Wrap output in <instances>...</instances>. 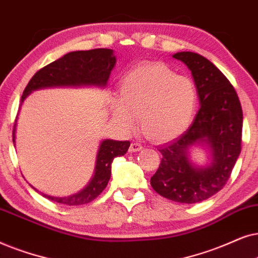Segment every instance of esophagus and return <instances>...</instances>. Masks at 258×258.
I'll use <instances>...</instances> for the list:
<instances>
[{
  "label": "esophagus",
  "mask_w": 258,
  "mask_h": 258,
  "mask_svg": "<svg viewBox=\"0 0 258 258\" xmlns=\"http://www.w3.org/2000/svg\"><path fill=\"white\" fill-rule=\"evenodd\" d=\"M143 150V145L139 143H132L131 146H130V152L135 153V152H139V151Z\"/></svg>",
  "instance_id": "34e87169"
}]
</instances>
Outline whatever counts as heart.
<instances>
[{"label":"heart","mask_w":258,"mask_h":258,"mask_svg":"<svg viewBox=\"0 0 258 258\" xmlns=\"http://www.w3.org/2000/svg\"><path fill=\"white\" fill-rule=\"evenodd\" d=\"M195 82L163 63H144L121 79L119 97L111 98L115 122L127 132L140 126L156 142H167L181 135L190 125L197 108Z\"/></svg>","instance_id":"1"}]
</instances>
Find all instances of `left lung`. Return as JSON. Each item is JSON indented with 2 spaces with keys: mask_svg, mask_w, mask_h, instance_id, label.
<instances>
[{
  "mask_svg": "<svg viewBox=\"0 0 258 258\" xmlns=\"http://www.w3.org/2000/svg\"><path fill=\"white\" fill-rule=\"evenodd\" d=\"M172 57L190 70L201 107L184 135L159 150L163 158L151 185L164 198L195 204L217 194L230 178L241 153L243 112L235 88L211 61L192 51ZM196 146L209 150V163L199 167L190 160Z\"/></svg>",
  "mask_w": 258,
  "mask_h": 258,
  "instance_id": "1",
  "label": "left lung"
}]
</instances>
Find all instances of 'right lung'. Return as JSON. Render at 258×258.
<instances>
[{
    "instance_id": "obj_1",
    "label": "right lung",
    "mask_w": 258,
    "mask_h": 258,
    "mask_svg": "<svg viewBox=\"0 0 258 258\" xmlns=\"http://www.w3.org/2000/svg\"><path fill=\"white\" fill-rule=\"evenodd\" d=\"M115 62L116 57L114 51L113 49H107V48L67 53L62 57L36 72L23 92L21 105L32 92L42 88L84 87V86L105 88L107 86L109 75L115 66ZM16 122L17 119L15 120L13 132L14 145H15ZM130 145L131 143L127 140L126 142H116L112 139L102 140L97 153L93 177L81 191L67 196V197H53V196L44 194L41 195L50 201L64 205H82L94 201L107 186L109 178H111V165L113 159L115 157L123 156L128 150ZM33 188L37 191L35 187Z\"/></svg>"
}]
</instances>
